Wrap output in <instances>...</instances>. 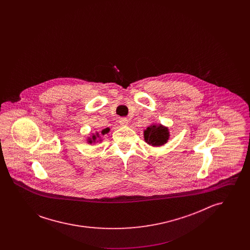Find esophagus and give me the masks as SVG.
I'll return each mask as SVG.
<instances>
[{
    "mask_svg": "<svg viewBox=\"0 0 250 250\" xmlns=\"http://www.w3.org/2000/svg\"><path fill=\"white\" fill-rule=\"evenodd\" d=\"M119 124L122 126H126L128 125V120L126 118H120Z\"/></svg>",
    "mask_w": 250,
    "mask_h": 250,
    "instance_id": "esophagus-1",
    "label": "esophagus"
}]
</instances>
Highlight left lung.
Here are the masks:
<instances>
[{
  "instance_id": "left-lung-1",
  "label": "left lung",
  "mask_w": 250,
  "mask_h": 250,
  "mask_svg": "<svg viewBox=\"0 0 250 250\" xmlns=\"http://www.w3.org/2000/svg\"><path fill=\"white\" fill-rule=\"evenodd\" d=\"M169 137L168 129L162 125H153L144 130L145 142L152 146H161L167 142Z\"/></svg>"
}]
</instances>
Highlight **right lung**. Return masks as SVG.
Returning <instances> with one entry per match:
<instances>
[{
	"label": "right lung",
	"mask_w": 250,
	"mask_h": 250,
	"mask_svg": "<svg viewBox=\"0 0 250 250\" xmlns=\"http://www.w3.org/2000/svg\"><path fill=\"white\" fill-rule=\"evenodd\" d=\"M108 131H109V128L103 129V130L101 131V134H102V135H105V134H107ZM98 137H99V134H98V133H96L95 135H93V137H92V138H89V139H88V143H95V141H96V138H98Z\"/></svg>",
	"instance_id": "obj_1"
}]
</instances>
